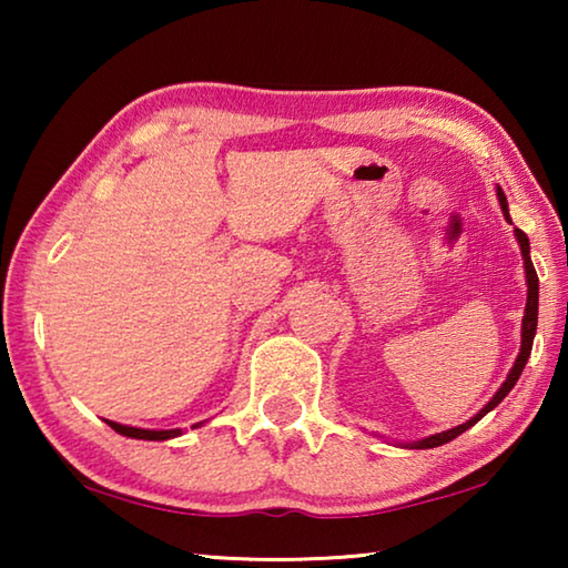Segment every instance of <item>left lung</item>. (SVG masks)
Masks as SVG:
<instances>
[{
    "label": "left lung",
    "instance_id": "8db88e82",
    "mask_svg": "<svg viewBox=\"0 0 568 568\" xmlns=\"http://www.w3.org/2000/svg\"><path fill=\"white\" fill-rule=\"evenodd\" d=\"M496 195H498V203H501V210H504V217L511 223V215H508V203H506V195L501 187H496ZM516 233V240L518 245H521V255H524V267H526V285H528V297H526V313H524V323H521V353H518V358L514 363V368L508 371V378L504 381V386L496 390V396L486 403L484 408H480L474 418L460 423V426L450 428V430H444V434H436V436H428L423 440H416V444H408L410 448H436V446H444L448 444V440H454L456 436L464 434V430H468L474 423H478L480 418L486 416L488 410H494L498 403H501L508 393H511V388L516 386L518 376H521L524 365L528 361V355H531V345H534V335H536V323H538V275L534 271V263H531V255H528V237L524 230L514 227Z\"/></svg>",
    "mask_w": 568,
    "mask_h": 568
}]
</instances>
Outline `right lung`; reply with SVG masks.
Returning <instances> with one entry per match:
<instances>
[{"instance_id": "1", "label": "right lung", "mask_w": 568, "mask_h": 568, "mask_svg": "<svg viewBox=\"0 0 568 568\" xmlns=\"http://www.w3.org/2000/svg\"><path fill=\"white\" fill-rule=\"evenodd\" d=\"M108 423L114 430H118V434L128 436V438H142V440H168V438H175V436L182 434L180 428H175V430H148V428L122 426V423H114V420H108Z\"/></svg>"}]
</instances>
